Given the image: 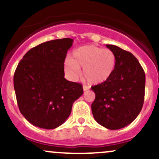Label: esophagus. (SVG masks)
I'll use <instances>...</instances> for the list:
<instances>
[{
	"instance_id": "esophagus-1",
	"label": "esophagus",
	"mask_w": 159,
	"mask_h": 159,
	"mask_svg": "<svg viewBox=\"0 0 159 159\" xmlns=\"http://www.w3.org/2000/svg\"><path fill=\"white\" fill-rule=\"evenodd\" d=\"M83 90L84 91H87L89 90V87H87V86H83Z\"/></svg>"
}]
</instances>
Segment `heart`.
Wrapping results in <instances>:
<instances>
[{
	"mask_svg": "<svg viewBox=\"0 0 159 159\" xmlns=\"http://www.w3.org/2000/svg\"><path fill=\"white\" fill-rule=\"evenodd\" d=\"M116 66V56L110 49L96 45H85L74 51L71 60L65 63V71L76 77L79 68H83L82 75L92 84H101L110 78Z\"/></svg>",
	"mask_w": 159,
	"mask_h": 159,
	"instance_id": "heart-1",
	"label": "heart"
}]
</instances>
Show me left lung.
<instances>
[{"label":"left lung","instance_id":"1","mask_svg":"<svg viewBox=\"0 0 159 159\" xmlns=\"http://www.w3.org/2000/svg\"><path fill=\"white\" fill-rule=\"evenodd\" d=\"M106 46L116 56L113 74L105 83L91 87L96 98L91 105L94 119L111 130L132 123L141 111L145 94V73L132 53L114 45Z\"/></svg>","mask_w":159,"mask_h":159}]
</instances>
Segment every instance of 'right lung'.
Instances as JSON below:
<instances>
[{
  "label": "right lung",
  "mask_w": 159,
  "mask_h": 159,
  "mask_svg": "<svg viewBox=\"0 0 159 159\" xmlns=\"http://www.w3.org/2000/svg\"><path fill=\"white\" fill-rule=\"evenodd\" d=\"M73 39L45 42L29 50L18 64L13 82L20 112L30 123L45 129L63 124L74 102L83 94L81 84L64 78V61Z\"/></svg>",
  "instance_id": "obj_1"
}]
</instances>
